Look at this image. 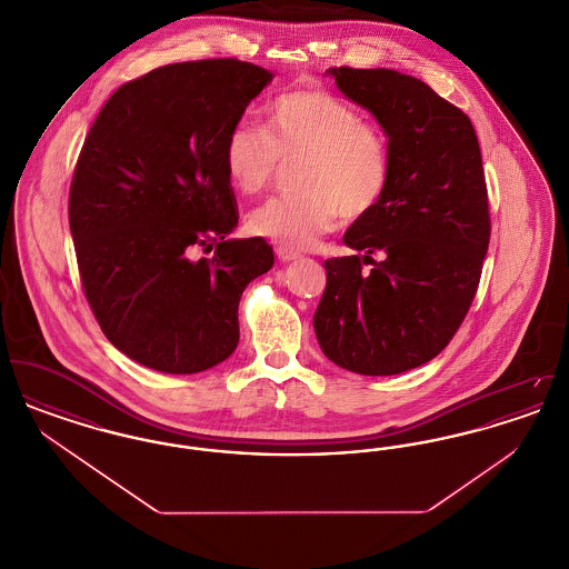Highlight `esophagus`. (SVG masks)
<instances>
[{"mask_svg": "<svg viewBox=\"0 0 569 569\" xmlns=\"http://www.w3.org/2000/svg\"><path fill=\"white\" fill-rule=\"evenodd\" d=\"M274 253H277V258H279L281 262H292V260L300 258V253H298V251H295V249H288V247H274Z\"/></svg>", "mask_w": 569, "mask_h": 569, "instance_id": "34e87169", "label": "esophagus"}]
</instances>
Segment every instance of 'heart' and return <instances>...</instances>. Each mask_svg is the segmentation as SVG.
<instances>
[{"mask_svg": "<svg viewBox=\"0 0 569 569\" xmlns=\"http://www.w3.org/2000/svg\"><path fill=\"white\" fill-rule=\"evenodd\" d=\"M302 156L297 196L258 207L247 228L279 247L318 243L339 216H367L378 207L390 179V156L376 126L326 89H295L267 109V128L239 121L223 140V166L234 190H267L279 160Z\"/></svg>", "mask_w": 569, "mask_h": 569, "instance_id": "b5f03b06", "label": "heart"}]
</instances>
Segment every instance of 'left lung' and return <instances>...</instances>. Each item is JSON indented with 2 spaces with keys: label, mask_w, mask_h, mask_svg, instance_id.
<instances>
[{
  "label": "left lung",
  "mask_w": 569,
  "mask_h": 569,
  "mask_svg": "<svg viewBox=\"0 0 569 569\" xmlns=\"http://www.w3.org/2000/svg\"><path fill=\"white\" fill-rule=\"evenodd\" d=\"M326 72L383 128L390 179L343 237L362 256L326 260L313 328L335 365L397 376L452 341L478 292L490 241L482 153L469 117L427 82L386 68Z\"/></svg>",
  "instance_id": "1"
}]
</instances>
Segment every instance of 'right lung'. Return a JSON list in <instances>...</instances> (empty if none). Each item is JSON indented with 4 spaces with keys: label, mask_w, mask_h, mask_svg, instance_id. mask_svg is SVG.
<instances>
[{
    "label": "right lung",
    "mask_w": 569,
    "mask_h": 569,
    "mask_svg": "<svg viewBox=\"0 0 569 569\" xmlns=\"http://www.w3.org/2000/svg\"><path fill=\"white\" fill-rule=\"evenodd\" d=\"M271 79L232 57L168 63L121 84L82 142L68 200L82 290L110 343L149 369L226 360L244 288L271 271L262 239H226L239 209L223 166L226 136Z\"/></svg>",
    "instance_id": "add662e5"
}]
</instances>
